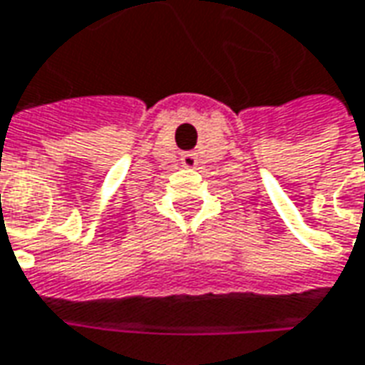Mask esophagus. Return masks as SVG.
Instances as JSON below:
<instances>
[{
	"label": "esophagus",
	"mask_w": 365,
	"mask_h": 365,
	"mask_svg": "<svg viewBox=\"0 0 365 365\" xmlns=\"http://www.w3.org/2000/svg\"><path fill=\"white\" fill-rule=\"evenodd\" d=\"M182 165L183 168H195L197 165V158H195V154H191V152H187V154H182Z\"/></svg>",
	"instance_id": "1"
}]
</instances>
